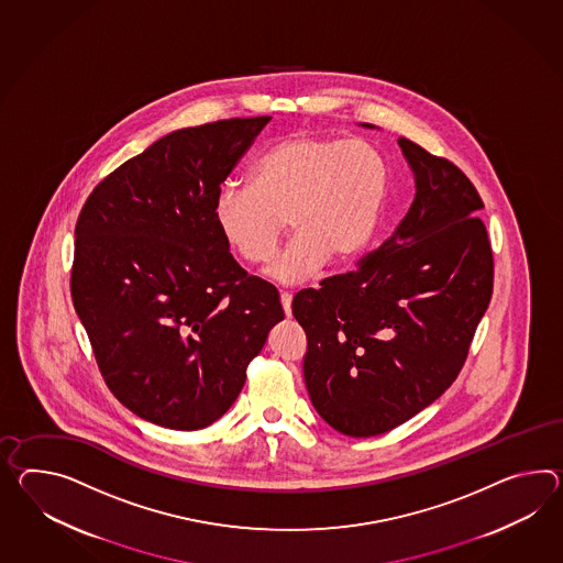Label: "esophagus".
I'll return each mask as SVG.
<instances>
[{"mask_svg": "<svg viewBox=\"0 0 563 563\" xmlns=\"http://www.w3.org/2000/svg\"><path fill=\"white\" fill-rule=\"evenodd\" d=\"M290 302H292V295L290 292H283L280 295V305L285 309V316L290 317Z\"/></svg>", "mask_w": 563, "mask_h": 563, "instance_id": "obj_1", "label": "esophagus"}]
</instances>
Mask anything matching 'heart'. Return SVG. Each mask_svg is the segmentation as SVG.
<instances>
[{"label":"heart","instance_id":"b5f03b06","mask_svg":"<svg viewBox=\"0 0 563 563\" xmlns=\"http://www.w3.org/2000/svg\"><path fill=\"white\" fill-rule=\"evenodd\" d=\"M252 185H221L211 216L223 240L250 264L275 254L285 230L295 238L266 273L301 283L325 261L354 258L368 244L388 192V166L366 140L295 134L254 161Z\"/></svg>","mask_w":563,"mask_h":563}]
</instances>
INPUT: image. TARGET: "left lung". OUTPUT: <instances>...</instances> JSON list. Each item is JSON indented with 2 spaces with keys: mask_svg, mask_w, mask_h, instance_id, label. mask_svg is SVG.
Returning a JSON list of instances; mask_svg holds the SVG:
<instances>
[{
  "mask_svg": "<svg viewBox=\"0 0 563 563\" xmlns=\"http://www.w3.org/2000/svg\"><path fill=\"white\" fill-rule=\"evenodd\" d=\"M398 146L415 199L395 233L354 271L292 299L307 333L311 402L350 438L386 433L441 397L493 297V247L476 187L448 158L407 137Z\"/></svg>",
  "mask_w": 563,
  "mask_h": 563,
  "instance_id": "left-lung-1",
  "label": "left lung"
}]
</instances>
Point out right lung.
<instances>
[{
  "instance_id": "add662e5",
  "label": "right lung",
  "mask_w": 563,
  "mask_h": 563,
  "mask_svg": "<svg viewBox=\"0 0 563 563\" xmlns=\"http://www.w3.org/2000/svg\"><path fill=\"white\" fill-rule=\"evenodd\" d=\"M261 118L183 128L101 180L75 225L70 295L113 397L154 426H211L285 319L233 261L211 206Z\"/></svg>"
}]
</instances>
